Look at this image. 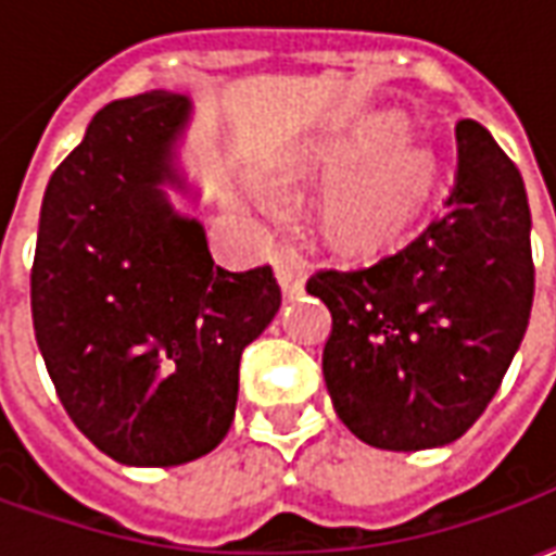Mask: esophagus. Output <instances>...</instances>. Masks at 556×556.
<instances>
[{
	"label": "esophagus",
	"mask_w": 556,
	"mask_h": 556,
	"mask_svg": "<svg viewBox=\"0 0 556 556\" xmlns=\"http://www.w3.org/2000/svg\"><path fill=\"white\" fill-rule=\"evenodd\" d=\"M274 270H277L279 286H282V294L289 298H298L303 291V279H306V270H303V262L294 253H282L274 262Z\"/></svg>",
	"instance_id": "esophagus-1"
}]
</instances>
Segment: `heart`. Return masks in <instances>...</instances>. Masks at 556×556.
<instances>
[{
  "instance_id": "obj_1",
  "label": "heart",
  "mask_w": 556,
  "mask_h": 556,
  "mask_svg": "<svg viewBox=\"0 0 556 556\" xmlns=\"http://www.w3.org/2000/svg\"><path fill=\"white\" fill-rule=\"evenodd\" d=\"M399 115H375L315 154L327 178H339L325 202V229L342 250L366 253L396 241L417 219L434 187V157L402 142Z\"/></svg>"
}]
</instances>
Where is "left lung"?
<instances>
[{
    "label": "left lung",
    "mask_w": 556,
    "mask_h": 556,
    "mask_svg": "<svg viewBox=\"0 0 556 556\" xmlns=\"http://www.w3.org/2000/svg\"><path fill=\"white\" fill-rule=\"evenodd\" d=\"M458 166L441 211L369 265L321 267L327 393L378 450H431L489 408L525 339L536 267L530 205L513 160L477 122L455 125Z\"/></svg>",
    "instance_id": "8db88e82"
}]
</instances>
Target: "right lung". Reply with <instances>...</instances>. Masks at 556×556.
<instances>
[{
    "mask_svg": "<svg viewBox=\"0 0 556 556\" xmlns=\"http://www.w3.org/2000/svg\"><path fill=\"white\" fill-rule=\"evenodd\" d=\"M190 103L113 101L47 184L31 325L59 402L115 462L172 467L229 434L243 349L279 309L270 265H214L160 190Z\"/></svg>",
    "mask_w": 556,
    "mask_h": 556,
    "instance_id": "obj_1",
    "label": "right lung"
}]
</instances>
